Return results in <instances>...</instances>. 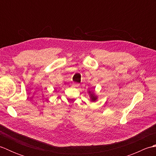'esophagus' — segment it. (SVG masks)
<instances>
[{
	"mask_svg": "<svg viewBox=\"0 0 156 156\" xmlns=\"http://www.w3.org/2000/svg\"><path fill=\"white\" fill-rule=\"evenodd\" d=\"M73 86L75 87H78L80 86V83H78V82H73Z\"/></svg>",
	"mask_w": 156,
	"mask_h": 156,
	"instance_id": "1",
	"label": "esophagus"
}]
</instances>
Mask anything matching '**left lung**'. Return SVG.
Listing matches in <instances>:
<instances>
[{
  "label": "left lung",
  "mask_w": 156,
  "mask_h": 156,
  "mask_svg": "<svg viewBox=\"0 0 156 156\" xmlns=\"http://www.w3.org/2000/svg\"><path fill=\"white\" fill-rule=\"evenodd\" d=\"M91 98L92 101H95L96 99H97V97H96L94 94H91Z\"/></svg>",
  "instance_id": "8db88e82"
}]
</instances>
